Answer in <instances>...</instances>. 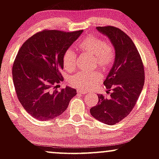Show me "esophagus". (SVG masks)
Returning a JSON list of instances; mask_svg holds the SVG:
<instances>
[{
	"mask_svg": "<svg viewBox=\"0 0 159 159\" xmlns=\"http://www.w3.org/2000/svg\"><path fill=\"white\" fill-rule=\"evenodd\" d=\"M77 93H78V94L84 95L87 92H86L85 90H77Z\"/></svg>",
	"mask_w": 159,
	"mask_h": 159,
	"instance_id": "obj_1",
	"label": "esophagus"
}]
</instances>
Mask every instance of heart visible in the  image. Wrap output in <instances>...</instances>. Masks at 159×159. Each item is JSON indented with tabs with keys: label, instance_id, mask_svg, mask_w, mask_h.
<instances>
[{
	"label": "heart",
	"instance_id": "obj_1",
	"mask_svg": "<svg viewBox=\"0 0 159 159\" xmlns=\"http://www.w3.org/2000/svg\"><path fill=\"white\" fill-rule=\"evenodd\" d=\"M80 52L87 53L93 56L92 66L103 72H107L114 63L116 56L115 48L111 42H104L102 39L95 35L84 38L77 45ZM76 55L71 49L64 52L63 64L65 70L72 72L75 68ZM102 80L101 75L97 71L92 72H79L71 76L69 82L71 85L81 90H87L99 83Z\"/></svg>",
	"mask_w": 159,
	"mask_h": 159
}]
</instances>
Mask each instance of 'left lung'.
<instances>
[{
  "mask_svg": "<svg viewBox=\"0 0 159 159\" xmlns=\"http://www.w3.org/2000/svg\"><path fill=\"white\" fill-rule=\"evenodd\" d=\"M96 29L109 38L116 56L104 81L110 98L98 95V102L90 109V114L102 123L114 125L130 114L137 103L144 84L143 64L132 39L123 30L113 26Z\"/></svg>",
  "mask_w": 159,
  "mask_h": 159,
  "instance_id": "obj_1",
  "label": "left lung"
}]
</instances>
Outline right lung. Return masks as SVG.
<instances>
[{"label":"right lung","mask_w":159,"mask_h":159,"mask_svg":"<svg viewBox=\"0 0 159 159\" xmlns=\"http://www.w3.org/2000/svg\"><path fill=\"white\" fill-rule=\"evenodd\" d=\"M83 30H45L27 39L12 66V80L24 108L38 120H50L63 114L76 95L75 89L56 90L63 81V56Z\"/></svg>","instance_id":"right-lung-1"}]
</instances>
